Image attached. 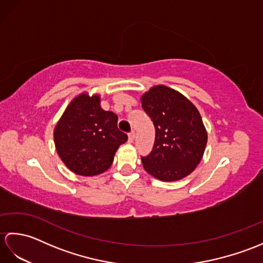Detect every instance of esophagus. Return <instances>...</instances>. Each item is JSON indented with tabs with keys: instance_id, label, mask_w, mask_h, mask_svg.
I'll return each instance as SVG.
<instances>
[{
	"instance_id": "1",
	"label": "esophagus",
	"mask_w": 263,
	"mask_h": 263,
	"mask_svg": "<svg viewBox=\"0 0 263 263\" xmlns=\"http://www.w3.org/2000/svg\"><path fill=\"white\" fill-rule=\"evenodd\" d=\"M135 138H136V132L135 131H131L130 133H128V142H133Z\"/></svg>"
}]
</instances>
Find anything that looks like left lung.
I'll use <instances>...</instances> for the list:
<instances>
[{
  "instance_id": "left-lung-1",
  "label": "left lung",
  "mask_w": 263,
  "mask_h": 263,
  "mask_svg": "<svg viewBox=\"0 0 263 263\" xmlns=\"http://www.w3.org/2000/svg\"><path fill=\"white\" fill-rule=\"evenodd\" d=\"M141 104L156 128L153 152L141 157L143 168L164 182L191 174L202 159L208 141L198 108L181 92L164 85L144 92Z\"/></svg>"
}]
</instances>
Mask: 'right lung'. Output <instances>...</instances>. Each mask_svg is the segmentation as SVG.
Here are the masks:
<instances>
[{
	"label": "right lung",
	"instance_id": "1",
	"mask_svg": "<svg viewBox=\"0 0 263 263\" xmlns=\"http://www.w3.org/2000/svg\"><path fill=\"white\" fill-rule=\"evenodd\" d=\"M127 136L117 128V115L104 110L100 95L82 92L71 100L54 128L61 160L74 174L95 176L107 171Z\"/></svg>",
	"mask_w": 263,
	"mask_h": 263
}]
</instances>
